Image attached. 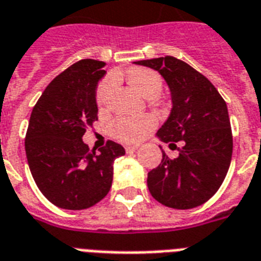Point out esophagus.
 Returning <instances> with one entry per match:
<instances>
[{
    "label": "esophagus",
    "instance_id": "obj_1",
    "mask_svg": "<svg viewBox=\"0 0 261 261\" xmlns=\"http://www.w3.org/2000/svg\"><path fill=\"white\" fill-rule=\"evenodd\" d=\"M137 149H139V147H137V145H129V147L125 148L126 153H133V152H136Z\"/></svg>",
    "mask_w": 261,
    "mask_h": 261
}]
</instances>
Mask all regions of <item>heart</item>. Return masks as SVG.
<instances>
[{"label":"heart","instance_id":"1","mask_svg":"<svg viewBox=\"0 0 261 261\" xmlns=\"http://www.w3.org/2000/svg\"><path fill=\"white\" fill-rule=\"evenodd\" d=\"M129 83L141 95L148 99L158 98L163 90V78L158 72L147 68H135L128 74ZM114 76L103 79L97 89V103L99 108L105 105L110 91L113 90ZM156 120L152 116H137V117H118L110 124V135L125 144H135L143 140L152 129L155 128Z\"/></svg>","mask_w":261,"mask_h":261}]
</instances>
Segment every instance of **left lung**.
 <instances>
[{"label":"left lung","mask_w":261,"mask_h":261,"mask_svg":"<svg viewBox=\"0 0 261 261\" xmlns=\"http://www.w3.org/2000/svg\"><path fill=\"white\" fill-rule=\"evenodd\" d=\"M167 82L172 109L156 136L179 155L170 159L162 151L159 166L148 172L149 193L172 209H193L209 201L228 174L233 139L228 108L213 83L174 56L139 60Z\"/></svg>","instance_id":"1"}]
</instances>
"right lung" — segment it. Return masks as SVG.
Returning <instances> with one entry per match:
<instances>
[{
    "mask_svg": "<svg viewBox=\"0 0 261 261\" xmlns=\"http://www.w3.org/2000/svg\"><path fill=\"white\" fill-rule=\"evenodd\" d=\"M103 62L83 59L52 81L33 106L25 136L29 170L48 201L60 209L94 206L109 193L122 145L108 141L98 153L82 137L98 120L95 91Z\"/></svg>",
    "mask_w": 261,
    "mask_h": 261,
    "instance_id": "right-lung-1",
    "label": "right lung"
}]
</instances>
